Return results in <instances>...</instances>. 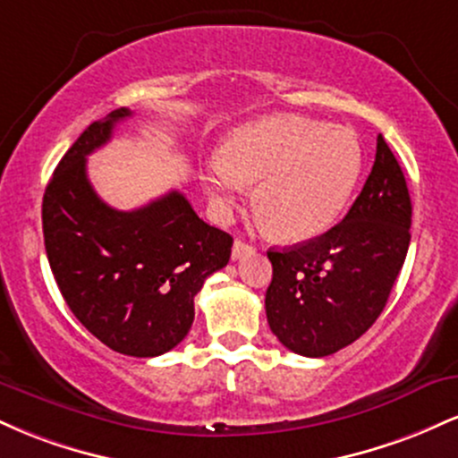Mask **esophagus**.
Here are the masks:
<instances>
[{
    "label": "esophagus",
    "mask_w": 458,
    "mask_h": 458,
    "mask_svg": "<svg viewBox=\"0 0 458 458\" xmlns=\"http://www.w3.org/2000/svg\"><path fill=\"white\" fill-rule=\"evenodd\" d=\"M251 251H254V247H251L250 243H245V241L236 239L234 245H233V260H241L243 256L251 254Z\"/></svg>",
    "instance_id": "esophagus-1"
}]
</instances>
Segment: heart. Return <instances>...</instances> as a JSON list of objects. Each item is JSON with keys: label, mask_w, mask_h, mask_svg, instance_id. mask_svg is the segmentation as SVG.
<instances>
[{"label": "heart", "mask_w": 458, "mask_h": 458, "mask_svg": "<svg viewBox=\"0 0 458 458\" xmlns=\"http://www.w3.org/2000/svg\"><path fill=\"white\" fill-rule=\"evenodd\" d=\"M364 150L351 129L301 115H265L234 129L202 172L215 213L228 217L259 182L256 207L284 241L327 233L353 196Z\"/></svg>", "instance_id": "b5f03b06"}]
</instances>
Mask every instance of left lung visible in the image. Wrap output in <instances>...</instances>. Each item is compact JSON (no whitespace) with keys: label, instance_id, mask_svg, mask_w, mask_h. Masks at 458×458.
<instances>
[{"label":"left lung","instance_id":"obj_1","mask_svg":"<svg viewBox=\"0 0 458 458\" xmlns=\"http://www.w3.org/2000/svg\"><path fill=\"white\" fill-rule=\"evenodd\" d=\"M411 198L383 135L366 185L340 224L269 250L267 320L288 351L325 357L355 343L386 308L411 241Z\"/></svg>","mask_w":458,"mask_h":458}]
</instances>
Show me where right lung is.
Segmentation results:
<instances>
[{"label": "right lung", "instance_id": "1", "mask_svg": "<svg viewBox=\"0 0 458 458\" xmlns=\"http://www.w3.org/2000/svg\"><path fill=\"white\" fill-rule=\"evenodd\" d=\"M129 115L114 109L62 157L45 189L43 234L57 288L79 323L112 351L157 357L189 334L193 297L228 265L233 236L202 222L181 191L135 211H115L97 196L86 157Z\"/></svg>", "mask_w": 458, "mask_h": 458}]
</instances>
